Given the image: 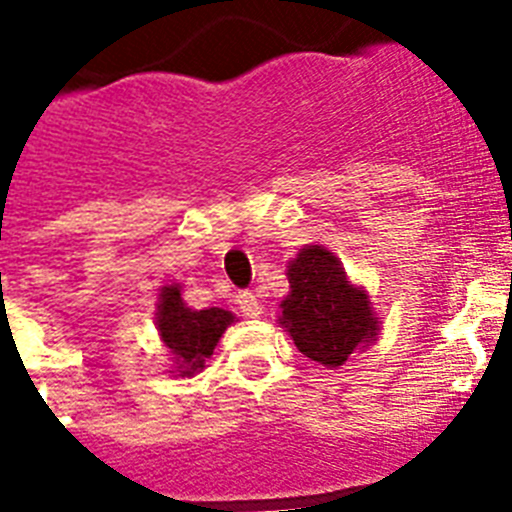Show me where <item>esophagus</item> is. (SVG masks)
<instances>
[{"label": "esophagus", "instance_id": "obj_1", "mask_svg": "<svg viewBox=\"0 0 512 512\" xmlns=\"http://www.w3.org/2000/svg\"><path fill=\"white\" fill-rule=\"evenodd\" d=\"M236 303H239L241 313L249 316V319H257V316L263 313V303H260V297H257L255 292H239V295H236Z\"/></svg>", "mask_w": 512, "mask_h": 512}]
</instances>
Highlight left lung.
<instances>
[{
    "label": "left lung",
    "instance_id": "1",
    "mask_svg": "<svg viewBox=\"0 0 512 512\" xmlns=\"http://www.w3.org/2000/svg\"><path fill=\"white\" fill-rule=\"evenodd\" d=\"M289 292L281 303V327L297 350L324 366L348 361L369 337L377 335V319L364 289L345 279L337 257L324 247H305L289 263Z\"/></svg>",
    "mask_w": 512,
    "mask_h": 512
}]
</instances>
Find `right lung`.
Wrapping results in <instances>:
<instances>
[{"instance_id": "1", "label": "right lung", "mask_w": 512, "mask_h": 512, "mask_svg": "<svg viewBox=\"0 0 512 512\" xmlns=\"http://www.w3.org/2000/svg\"><path fill=\"white\" fill-rule=\"evenodd\" d=\"M231 321L233 313L223 308L191 311L180 297V287H164L159 295V335L180 374L199 372Z\"/></svg>"}]
</instances>
